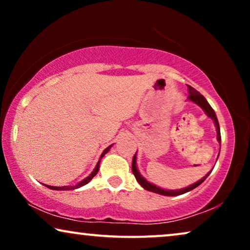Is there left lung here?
<instances>
[{
  "instance_id": "8db88e82",
  "label": "left lung",
  "mask_w": 250,
  "mask_h": 250,
  "mask_svg": "<svg viewBox=\"0 0 250 250\" xmlns=\"http://www.w3.org/2000/svg\"><path fill=\"white\" fill-rule=\"evenodd\" d=\"M188 92H189V97H188V99H189L190 101H192L193 104H196L199 105V107L205 111V114H206L208 117L211 118L214 121L215 127H216V133H217V141H218V143H220V146H221L220 124H218L216 114H215L214 109L210 107V104H208L207 100H206V99H205L204 95H201L199 92H198L197 90H194L192 86H190V85H188ZM136 152H138V151H136ZM136 152H135V155H134V157H133V160H132V172H133V174H134L136 181H138V182L140 183V186H141L143 189H146V190H148V191H151V192H155V193H158V194H163V196L173 197V196H180V194L189 192V191L193 190L194 188H197L198 186H200V184L203 183L204 181L207 179V176L211 173V170H210V172H208L206 175L203 177V179L199 180V181H197L196 183L191 184V186H189V187L183 188V189H179V190L162 189V188H159V187L155 186V184L150 183L149 181H146L145 177H143L141 174H140L138 167H136ZM218 155H220V152H218Z\"/></svg>"
}]
</instances>
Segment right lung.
Wrapping results in <instances>:
<instances>
[{
  "instance_id": "1",
  "label": "right lung",
  "mask_w": 250,
  "mask_h": 250,
  "mask_svg": "<svg viewBox=\"0 0 250 250\" xmlns=\"http://www.w3.org/2000/svg\"><path fill=\"white\" fill-rule=\"evenodd\" d=\"M111 146H112V145H111ZM111 146H109L108 148H105L104 151L101 153L100 159H99V162H98V164H97V166H95V168L93 169V172H92L87 177H85L84 180H82L81 182H78L77 184H75V186H64V187H52V186H46V184H44V186H45L46 188H49V189H52V190H75V189H78V188L85 186V184H87L88 182H90V181H91L92 179H93V177L98 174L99 168H100V162H101L102 157H104V156L105 155V153H107V152L109 151V150H110Z\"/></svg>"
}]
</instances>
